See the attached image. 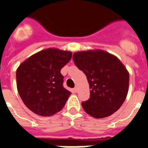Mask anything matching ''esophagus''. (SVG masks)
<instances>
[{
  "label": "esophagus",
  "mask_w": 148,
  "mask_h": 148,
  "mask_svg": "<svg viewBox=\"0 0 148 148\" xmlns=\"http://www.w3.org/2000/svg\"><path fill=\"white\" fill-rule=\"evenodd\" d=\"M74 91H75V93H77V92H78V88H77V87H75V88H74Z\"/></svg>",
  "instance_id": "obj_1"
}]
</instances>
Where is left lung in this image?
I'll use <instances>...</instances> for the list:
<instances>
[{
    "instance_id": "1",
    "label": "left lung",
    "mask_w": 148,
    "mask_h": 148,
    "mask_svg": "<svg viewBox=\"0 0 148 148\" xmlns=\"http://www.w3.org/2000/svg\"><path fill=\"white\" fill-rule=\"evenodd\" d=\"M73 58L89 82L90 99L82 103L85 112L95 118H103L117 112L127 98L130 80L121 60L101 49L78 51Z\"/></svg>"
}]
</instances>
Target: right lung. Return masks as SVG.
Segmentation results:
<instances>
[{
  "label": "right lung",
  "mask_w": 148,
  "mask_h": 148,
  "mask_svg": "<svg viewBox=\"0 0 148 148\" xmlns=\"http://www.w3.org/2000/svg\"><path fill=\"white\" fill-rule=\"evenodd\" d=\"M71 58V51L49 48L20 64L16 70L17 90L27 108L49 117L64 108L71 92L63 86L60 69Z\"/></svg>",
  "instance_id": "obj_1"
}]
</instances>
